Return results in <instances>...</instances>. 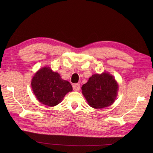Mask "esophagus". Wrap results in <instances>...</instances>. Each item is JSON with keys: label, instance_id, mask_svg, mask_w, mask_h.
Returning a JSON list of instances; mask_svg holds the SVG:
<instances>
[{"label": "esophagus", "instance_id": "1", "mask_svg": "<svg viewBox=\"0 0 153 153\" xmlns=\"http://www.w3.org/2000/svg\"><path fill=\"white\" fill-rule=\"evenodd\" d=\"M73 89L76 91H77L80 89V85L79 83H75L73 85Z\"/></svg>", "mask_w": 153, "mask_h": 153}]
</instances>
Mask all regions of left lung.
<instances>
[{
    "label": "left lung",
    "mask_w": 153,
    "mask_h": 153,
    "mask_svg": "<svg viewBox=\"0 0 153 153\" xmlns=\"http://www.w3.org/2000/svg\"><path fill=\"white\" fill-rule=\"evenodd\" d=\"M118 85L114 77L107 72L94 74L82 87V93L90 106L100 109L114 102Z\"/></svg>",
    "instance_id": "1"
}]
</instances>
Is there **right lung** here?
<instances>
[{"label":"right lung","mask_w":153,"mask_h":153,"mask_svg":"<svg viewBox=\"0 0 153 153\" xmlns=\"http://www.w3.org/2000/svg\"><path fill=\"white\" fill-rule=\"evenodd\" d=\"M32 90L41 103L48 106L58 105L72 87L68 81L61 78L49 67H43L34 75L31 80Z\"/></svg>","instance_id":"add662e5"}]
</instances>
